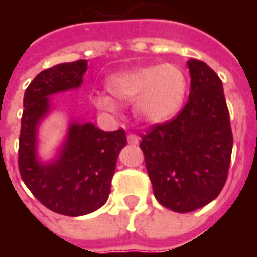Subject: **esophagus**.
<instances>
[{
  "mask_svg": "<svg viewBox=\"0 0 257 257\" xmlns=\"http://www.w3.org/2000/svg\"><path fill=\"white\" fill-rule=\"evenodd\" d=\"M128 143L132 146H136L139 145V136L135 134H129L128 135Z\"/></svg>",
  "mask_w": 257,
  "mask_h": 257,
  "instance_id": "1",
  "label": "esophagus"
}]
</instances>
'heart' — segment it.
<instances>
[{"label": "heart", "mask_w": 257, "mask_h": 257, "mask_svg": "<svg viewBox=\"0 0 257 257\" xmlns=\"http://www.w3.org/2000/svg\"><path fill=\"white\" fill-rule=\"evenodd\" d=\"M106 92L92 95L93 106L117 114L118 103H134V115L140 122L161 123L176 117L187 96L189 81L182 68L175 64L136 67L110 75Z\"/></svg>", "instance_id": "obj_1"}]
</instances>
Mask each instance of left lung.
<instances>
[{
    "mask_svg": "<svg viewBox=\"0 0 257 257\" xmlns=\"http://www.w3.org/2000/svg\"><path fill=\"white\" fill-rule=\"evenodd\" d=\"M189 101L172 121L142 135L140 149L157 201L187 213L220 194L232 151L230 115L217 74L204 62H187Z\"/></svg>",
    "mask_w": 257,
    "mask_h": 257,
    "instance_id": "8db88e82",
    "label": "left lung"
}]
</instances>
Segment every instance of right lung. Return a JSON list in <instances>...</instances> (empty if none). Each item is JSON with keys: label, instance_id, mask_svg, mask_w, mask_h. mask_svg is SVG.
I'll list each match as a JSON object with an SVG mask.
<instances>
[{"label": "right lung", "instance_id": "right-lung-1", "mask_svg": "<svg viewBox=\"0 0 257 257\" xmlns=\"http://www.w3.org/2000/svg\"><path fill=\"white\" fill-rule=\"evenodd\" d=\"M88 60L56 64L31 81L25 92L19 138V171L27 189L48 209L84 216L106 204L117 158L126 136L123 129L106 132L93 123L71 119L56 157L38 158V126L51 112L49 96L77 89Z\"/></svg>", "mask_w": 257, "mask_h": 257}]
</instances>
